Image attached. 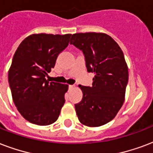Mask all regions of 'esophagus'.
Here are the masks:
<instances>
[{
	"mask_svg": "<svg viewBox=\"0 0 153 153\" xmlns=\"http://www.w3.org/2000/svg\"><path fill=\"white\" fill-rule=\"evenodd\" d=\"M74 87V85H70V86H69V89L70 90L73 89Z\"/></svg>",
	"mask_w": 153,
	"mask_h": 153,
	"instance_id": "1",
	"label": "esophagus"
}]
</instances>
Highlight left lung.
Instances as JSON below:
<instances>
[{
  "label": "left lung",
  "instance_id": "1",
  "mask_svg": "<svg viewBox=\"0 0 153 153\" xmlns=\"http://www.w3.org/2000/svg\"><path fill=\"white\" fill-rule=\"evenodd\" d=\"M70 44L82 51L88 72L95 74L91 87L79 86L82 99L74 104L80 123L99 127L115 118L124 102L128 70L123 53L115 40L102 33H80Z\"/></svg>",
  "mask_w": 153,
  "mask_h": 153
}]
</instances>
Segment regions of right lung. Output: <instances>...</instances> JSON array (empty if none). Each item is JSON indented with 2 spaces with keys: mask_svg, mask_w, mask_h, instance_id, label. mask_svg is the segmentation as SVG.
Returning a JSON list of instances; mask_svg holds the SVG:
<instances>
[{
  "mask_svg": "<svg viewBox=\"0 0 153 153\" xmlns=\"http://www.w3.org/2000/svg\"><path fill=\"white\" fill-rule=\"evenodd\" d=\"M71 34H32L15 52L9 71V84L15 106L30 123L50 125L58 120L68 85L45 79Z\"/></svg>",
  "mask_w": 153,
  "mask_h": 153,
  "instance_id": "1",
  "label": "right lung"
}]
</instances>
